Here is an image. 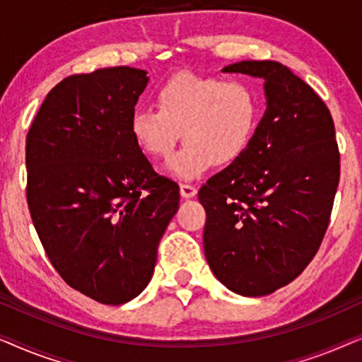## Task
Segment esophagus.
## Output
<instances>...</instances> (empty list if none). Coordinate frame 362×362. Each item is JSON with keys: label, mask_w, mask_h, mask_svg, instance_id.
Segmentation results:
<instances>
[{"label": "esophagus", "mask_w": 362, "mask_h": 362, "mask_svg": "<svg viewBox=\"0 0 362 362\" xmlns=\"http://www.w3.org/2000/svg\"><path fill=\"white\" fill-rule=\"evenodd\" d=\"M180 192H181L182 197H186V199H189V197H194V196H196L197 189H196V186L186 185V182H185V185L180 186Z\"/></svg>", "instance_id": "obj_1"}]
</instances>
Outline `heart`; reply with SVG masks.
<instances>
[{"instance_id":"1","label":"heart","mask_w":362,"mask_h":362,"mask_svg":"<svg viewBox=\"0 0 362 362\" xmlns=\"http://www.w3.org/2000/svg\"><path fill=\"white\" fill-rule=\"evenodd\" d=\"M156 110L136 108L130 133L151 160H166L180 136L185 146L168 163L177 180H194L211 165L235 163L262 120V98L247 82L182 72L156 90Z\"/></svg>"}]
</instances>
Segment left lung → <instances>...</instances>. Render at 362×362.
I'll return each instance as SVG.
<instances>
[{
    "mask_svg": "<svg viewBox=\"0 0 362 362\" xmlns=\"http://www.w3.org/2000/svg\"><path fill=\"white\" fill-rule=\"evenodd\" d=\"M222 72L264 78L267 110L244 155L199 189L204 254L227 288L264 296L306 269L328 229L339 182L334 123L280 62L242 61Z\"/></svg>",
    "mask_w": 362,
    "mask_h": 362,
    "instance_id": "1",
    "label": "left lung"
}]
</instances>
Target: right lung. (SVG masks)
I'll use <instances>...</instances> for the list:
<instances>
[{"label":"right lung","instance_id":"1","mask_svg":"<svg viewBox=\"0 0 362 362\" xmlns=\"http://www.w3.org/2000/svg\"><path fill=\"white\" fill-rule=\"evenodd\" d=\"M146 83V71L127 66L66 77L26 138L28 206L44 250L69 286L103 305L146 288L180 207V186L130 133Z\"/></svg>","mask_w":362,"mask_h":362}]
</instances>
